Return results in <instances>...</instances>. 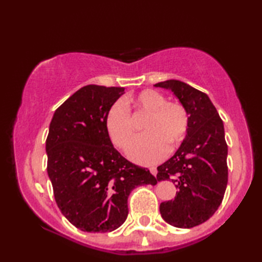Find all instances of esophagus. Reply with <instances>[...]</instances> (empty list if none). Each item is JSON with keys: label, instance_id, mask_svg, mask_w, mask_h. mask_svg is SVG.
I'll list each match as a JSON object with an SVG mask.
<instances>
[{"label": "esophagus", "instance_id": "1", "mask_svg": "<svg viewBox=\"0 0 262 262\" xmlns=\"http://www.w3.org/2000/svg\"><path fill=\"white\" fill-rule=\"evenodd\" d=\"M149 171H151V173L153 176H157V173H158V169L155 168V166H151V168H149Z\"/></svg>", "mask_w": 262, "mask_h": 262}]
</instances>
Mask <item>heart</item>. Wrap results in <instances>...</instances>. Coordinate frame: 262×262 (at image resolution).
Segmentation results:
<instances>
[{
  "instance_id": "1",
  "label": "heart",
  "mask_w": 262,
  "mask_h": 262,
  "mask_svg": "<svg viewBox=\"0 0 262 262\" xmlns=\"http://www.w3.org/2000/svg\"><path fill=\"white\" fill-rule=\"evenodd\" d=\"M129 110L147 115L143 124L146 134L136 137L128 148V157L140 164H153L162 160L168 147L174 151L186 140L189 132L188 110L176 101H166L162 93L146 89L126 100L110 105L104 117V126L115 146L125 149L134 135Z\"/></svg>"
}]
</instances>
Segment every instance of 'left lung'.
Wrapping results in <instances>:
<instances>
[{
	"instance_id": "1",
	"label": "left lung",
	"mask_w": 262,
	"mask_h": 262,
	"mask_svg": "<svg viewBox=\"0 0 262 262\" xmlns=\"http://www.w3.org/2000/svg\"><path fill=\"white\" fill-rule=\"evenodd\" d=\"M155 86L169 89L188 110L189 132L176 154L158 166V180H172L173 200L160 205L172 226L191 229L219 209L227 186V144L223 120L206 93L185 82L168 80Z\"/></svg>"
}]
</instances>
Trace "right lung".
<instances>
[{"instance_id": "right-lung-1", "label": "right lung", "mask_w": 262, "mask_h": 262, "mask_svg": "<svg viewBox=\"0 0 262 262\" xmlns=\"http://www.w3.org/2000/svg\"><path fill=\"white\" fill-rule=\"evenodd\" d=\"M124 88L85 85L55 111L46 140L47 172L62 214L84 232H111L128 215L134 188L155 186L149 170L113 146L104 126Z\"/></svg>"}]
</instances>
